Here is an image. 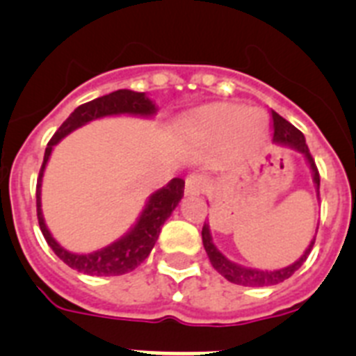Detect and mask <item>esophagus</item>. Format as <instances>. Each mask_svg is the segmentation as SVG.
Masks as SVG:
<instances>
[{
	"label": "esophagus",
	"instance_id": "obj_1",
	"mask_svg": "<svg viewBox=\"0 0 356 356\" xmlns=\"http://www.w3.org/2000/svg\"><path fill=\"white\" fill-rule=\"evenodd\" d=\"M207 188V177L200 174H191L186 177V195H200Z\"/></svg>",
	"mask_w": 356,
	"mask_h": 356
}]
</instances>
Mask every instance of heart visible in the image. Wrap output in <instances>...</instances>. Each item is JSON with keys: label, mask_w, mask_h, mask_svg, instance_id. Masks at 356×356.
Segmentation results:
<instances>
[{"label": "heart", "mask_w": 356, "mask_h": 356, "mask_svg": "<svg viewBox=\"0 0 356 356\" xmlns=\"http://www.w3.org/2000/svg\"><path fill=\"white\" fill-rule=\"evenodd\" d=\"M190 126L213 136H230L234 142L250 143L259 140L268 129L266 115L259 108L239 104H211L190 118Z\"/></svg>", "instance_id": "obj_1"}]
</instances>
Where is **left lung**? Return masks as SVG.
Returning a JSON list of instances; mask_svg holds the SVG:
<instances>
[{
	"instance_id": "1",
	"label": "left lung",
	"mask_w": 356,
	"mask_h": 356,
	"mask_svg": "<svg viewBox=\"0 0 356 356\" xmlns=\"http://www.w3.org/2000/svg\"><path fill=\"white\" fill-rule=\"evenodd\" d=\"M271 117H273V143L282 147H287V149H293L300 154H303L305 161L309 163L310 170H312V181L316 186V191H318L319 197V172L318 166L314 163L312 156L309 152V147L305 143V136L302 134V131H298L293 124H289L286 118H282L277 111H271ZM318 232V230H316ZM314 241H316V236L310 241V245L307 246V250L303 252V255L298 259L293 264L286 266V268H280V270H255V268H246V266L236 264V262L229 261L225 255L216 248V245L213 243V236H211L209 223H204L202 227V243H204V248L207 252V257H209L211 264H213L214 270L218 273L225 277L227 280L232 282V284H238V286H248V287H262V286H277L280 282H284L286 278H289L291 275L296 270L302 268L303 262L309 257L310 250H312Z\"/></svg>"
}]
</instances>
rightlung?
I'll return each instance as SVG.
<instances>
[{
	"label": "right lung",
	"instance_id": "right-lung-1",
	"mask_svg": "<svg viewBox=\"0 0 356 356\" xmlns=\"http://www.w3.org/2000/svg\"><path fill=\"white\" fill-rule=\"evenodd\" d=\"M156 111H158V108H156L154 102L147 97L145 92H111V94L102 95V97L85 102V104L76 108L47 143L42 168H40L37 181L38 225H40L44 238H46L47 245L53 248L54 254L58 255L67 266H70L72 270H78L79 273L94 275V277H115V275L129 273L134 268H138L149 257L150 250L154 248L163 223L170 218L172 211L179 206V202L184 195V181L179 177L172 179L168 184L163 186L161 190L150 195L136 223L120 239L104 246V248L95 250L92 254H74V252H69V250L63 248L51 236L49 229L44 222L40 188H42L44 170H46V165L51 158V152H53L54 145L62 138H65L67 134L85 126V124L92 122V120H97V118L102 117H113V115H133V117L150 118L154 117Z\"/></svg>",
	"mask_w": 356,
	"mask_h": 356
}]
</instances>
